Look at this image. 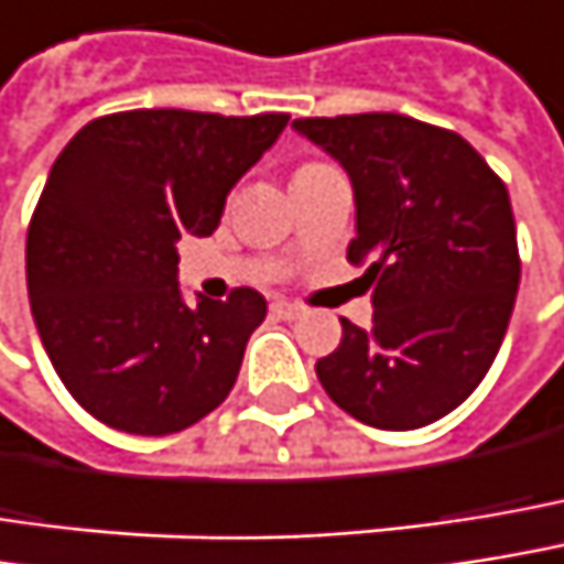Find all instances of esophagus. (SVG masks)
I'll use <instances>...</instances> for the list:
<instances>
[{"label": "esophagus", "instance_id": "esophagus-1", "mask_svg": "<svg viewBox=\"0 0 564 564\" xmlns=\"http://www.w3.org/2000/svg\"><path fill=\"white\" fill-rule=\"evenodd\" d=\"M271 313H274L278 319H300V316H303V306H296V303H290V300H274V303H271Z\"/></svg>", "mask_w": 564, "mask_h": 564}]
</instances>
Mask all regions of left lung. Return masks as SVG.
<instances>
[{"label":"left lung","mask_w":564,"mask_h":564,"mask_svg":"<svg viewBox=\"0 0 564 564\" xmlns=\"http://www.w3.org/2000/svg\"><path fill=\"white\" fill-rule=\"evenodd\" d=\"M293 131L351 180V264H368L371 326L341 319L316 361L335 403L375 430H420L452 413L507 335L520 286L510 196L455 131L397 112L296 119Z\"/></svg>","instance_id":"8db88e82"}]
</instances>
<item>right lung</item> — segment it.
I'll list each match as a JSON object with an SVG mask.
<instances>
[{"mask_svg": "<svg viewBox=\"0 0 564 564\" xmlns=\"http://www.w3.org/2000/svg\"><path fill=\"white\" fill-rule=\"evenodd\" d=\"M286 119L134 109L83 126L54 161L28 229V300L54 371L99 423L171 435L229 397L268 303L251 286L186 303L177 241L216 231Z\"/></svg>", "mask_w": 564, "mask_h": 564, "instance_id": "right-lung-1", "label": "right lung"}]
</instances>
